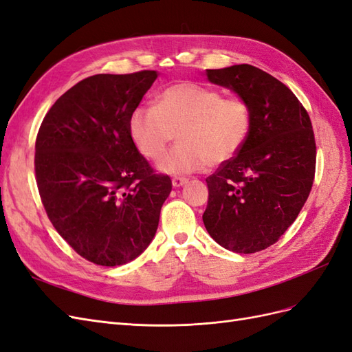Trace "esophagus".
Returning <instances> with one entry per match:
<instances>
[{"instance_id":"1","label":"esophagus","mask_w":352,"mask_h":352,"mask_svg":"<svg viewBox=\"0 0 352 352\" xmlns=\"http://www.w3.org/2000/svg\"><path fill=\"white\" fill-rule=\"evenodd\" d=\"M186 182H188V179H186V177H182V176H175V177L172 179V185H173L175 188L182 186V185H185Z\"/></svg>"}]
</instances>
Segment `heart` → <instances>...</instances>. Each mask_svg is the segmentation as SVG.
<instances>
[{"label": "heart", "mask_w": 352, "mask_h": 352, "mask_svg": "<svg viewBox=\"0 0 352 352\" xmlns=\"http://www.w3.org/2000/svg\"><path fill=\"white\" fill-rule=\"evenodd\" d=\"M251 127L247 100L225 97L219 89L194 82L166 88L155 107L140 105L129 119L136 148L150 160L162 157L177 133L179 144L158 164L170 175H188L229 162L242 150Z\"/></svg>", "instance_id": "1"}]
</instances>
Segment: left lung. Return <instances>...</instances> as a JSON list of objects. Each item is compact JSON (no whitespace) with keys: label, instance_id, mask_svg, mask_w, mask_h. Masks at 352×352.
I'll use <instances>...</instances> for the list:
<instances>
[{"label":"left lung","instance_id":"1","mask_svg":"<svg viewBox=\"0 0 352 352\" xmlns=\"http://www.w3.org/2000/svg\"><path fill=\"white\" fill-rule=\"evenodd\" d=\"M210 82L247 100L252 127L242 150L206 179L207 232L223 248H269L300 214L316 173L310 116L285 83L251 65L208 69Z\"/></svg>","mask_w":352,"mask_h":352}]
</instances>
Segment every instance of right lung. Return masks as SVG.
Masks as SVG:
<instances>
[{
    "label": "right lung",
    "instance_id": "right-lung-1",
    "mask_svg": "<svg viewBox=\"0 0 352 352\" xmlns=\"http://www.w3.org/2000/svg\"><path fill=\"white\" fill-rule=\"evenodd\" d=\"M155 79V70L94 74L61 95L38 131L42 206L60 236L94 264L113 267L142 254L172 190L129 132L131 114Z\"/></svg>",
    "mask_w": 352,
    "mask_h": 352
}]
</instances>
